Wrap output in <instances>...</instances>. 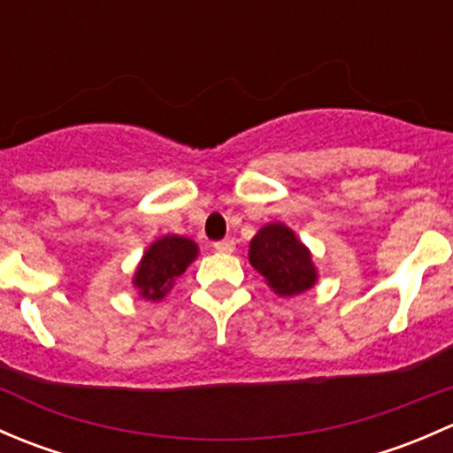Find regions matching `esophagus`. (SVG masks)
<instances>
[{
	"label": "esophagus",
	"mask_w": 453,
	"mask_h": 453,
	"mask_svg": "<svg viewBox=\"0 0 453 453\" xmlns=\"http://www.w3.org/2000/svg\"><path fill=\"white\" fill-rule=\"evenodd\" d=\"M214 250H217V252H221V254H232V252H234V241H232V239L217 241V243H214Z\"/></svg>",
	"instance_id": "obj_1"
}]
</instances>
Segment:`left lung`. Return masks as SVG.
<instances>
[{
    "label": "left lung",
    "instance_id": "8db88e82",
    "mask_svg": "<svg viewBox=\"0 0 453 453\" xmlns=\"http://www.w3.org/2000/svg\"><path fill=\"white\" fill-rule=\"evenodd\" d=\"M250 263L280 298L303 294L318 280L311 252L285 223H269L256 232L250 241Z\"/></svg>",
    "mask_w": 453,
    "mask_h": 453
}]
</instances>
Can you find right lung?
<instances>
[{"label": "right lung", "instance_id": "1", "mask_svg": "<svg viewBox=\"0 0 453 453\" xmlns=\"http://www.w3.org/2000/svg\"><path fill=\"white\" fill-rule=\"evenodd\" d=\"M199 248L186 236L166 234L150 243L142 256L134 276V287L144 300H162L173 289L177 278L197 258Z\"/></svg>", "mask_w": 453, "mask_h": 453}]
</instances>
